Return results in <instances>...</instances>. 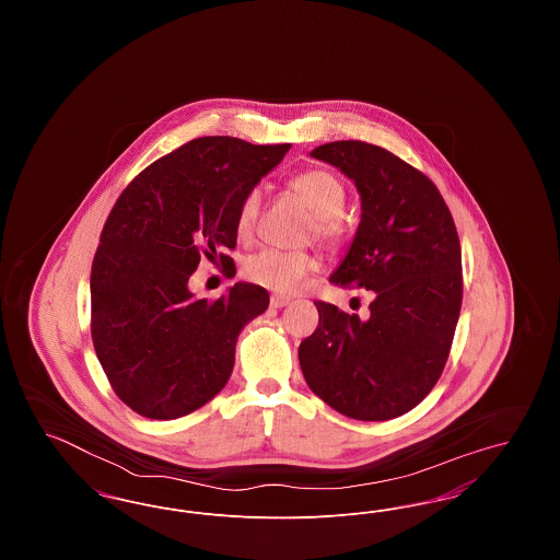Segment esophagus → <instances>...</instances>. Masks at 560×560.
Listing matches in <instances>:
<instances>
[{"instance_id": "1", "label": "esophagus", "mask_w": 560, "mask_h": 560, "mask_svg": "<svg viewBox=\"0 0 560 560\" xmlns=\"http://www.w3.org/2000/svg\"><path fill=\"white\" fill-rule=\"evenodd\" d=\"M290 304V298L288 295H270V306L272 308H283V306H288Z\"/></svg>"}]
</instances>
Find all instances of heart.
<instances>
[{
    "label": "heart",
    "mask_w": 560,
    "mask_h": 560,
    "mask_svg": "<svg viewBox=\"0 0 560 560\" xmlns=\"http://www.w3.org/2000/svg\"><path fill=\"white\" fill-rule=\"evenodd\" d=\"M292 190L300 195L315 213V233L323 241L338 240V218L347 206V188L325 170H306L292 178ZM262 203L260 188H252L241 199L237 212V233L249 237ZM317 270V260L306 252H281L262 249L245 260L243 272L249 281L279 293H293L304 288L308 275Z\"/></svg>",
    "instance_id": "obj_1"
}]
</instances>
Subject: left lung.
I'll return each mask as SVG.
<instances>
[{"label": "left lung", "instance_id": "8db88e82", "mask_svg": "<svg viewBox=\"0 0 560 560\" xmlns=\"http://www.w3.org/2000/svg\"><path fill=\"white\" fill-rule=\"evenodd\" d=\"M361 197V222L331 281L375 293L370 319L315 302L298 348L308 388L347 418L384 422L427 397L450 357L462 308V249L450 208L422 172L361 140L320 144Z\"/></svg>", "mask_w": 560, "mask_h": 560}]
</instances>
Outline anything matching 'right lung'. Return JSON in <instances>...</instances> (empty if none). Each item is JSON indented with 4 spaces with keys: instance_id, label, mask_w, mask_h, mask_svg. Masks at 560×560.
Masks as SVG:
<instances>
[{
    "instance_id": "obj_1",
    "label": "right lung",
    "mask_w": 560,
    "mask_h": 560,
    "mask_svg": "<svg viewBox=\"0 0 560 560\" xmlns=\"http://www.w3.org/2000/svg\"><path fill=\"white\" fill-rule=\"evenodd\" d=\"M290 144L195 138L142 170L108 213L90 275L92 340L115 395L151 420L203 407L229 382L241 329L268 292L240 281L218 300L195 298L201 258L226 272L241 199Z\"/></svg>"
}]
</instances>
